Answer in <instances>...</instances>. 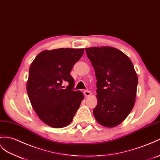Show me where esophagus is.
<instances>
[{
  "label": "esophagus",
  "instance_id": "1",
  "mask_svg": "<svg viewBox=\"0 0 160 160\" xmlns=\"http://www.w3.org/2000/svg\"><path fill=\"white\" fill-rule=\"evenodd\" d=\"M84 95H85V97H89L91 95V92L89 91H84Z\"/></svg>",
  "mask_w": 160,
  "mask_h": 160
}]
</instances>
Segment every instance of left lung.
<instances>
[{
    "label": "left lung",
    "mask_w": 160,
    "mask_h": 160,
    "mask_svg": "<svg viewBox=\"0 0 160 160\" xmlns=\"http://www.w3.org/2000/svg\"><path fill=\"white\" fill-rule=\"evenodd\" d=\"M85 50L97 80L94 116L101 125L113 128L121 124L134 107L137 74L129 57L116 48L91 47Z\"/></svg>",
    "instance_id": "8db88e82"
}]
</instances>
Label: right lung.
<instances>
[{"label": "right lung", "instance_id": "right-lung-1", "mask_svg": "<svg viewBox=\"0 0 160 160\" xmlns=\"http://www.w3.org/2000/svg\"><path fill=\"white\" fill-rule=\"evenodd\" d=\"M84 48H57L43 51L36 57L29 69L27 92L31 105L44 124L55 128L69 125L83 93L73 91L70 72L83 55ZM64 82L68 83L66 88Z\"/></svg>", "mask_w": 160, "mask_h": 160}]
</instances>
